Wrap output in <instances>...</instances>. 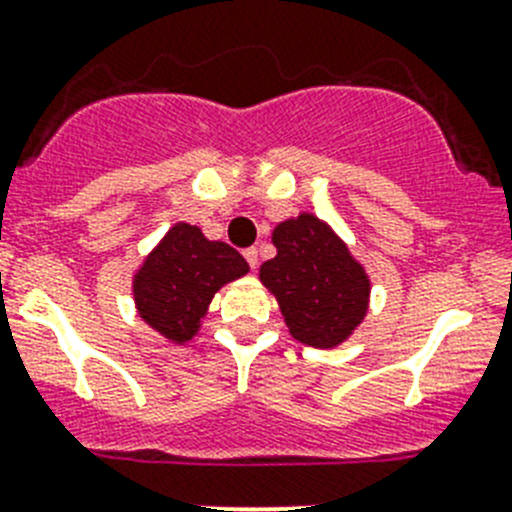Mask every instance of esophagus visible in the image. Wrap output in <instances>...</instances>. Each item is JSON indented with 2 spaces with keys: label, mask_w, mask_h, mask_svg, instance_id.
I'll use <instances>...</instances> for the list:
<instances>
[{
  "label": "esophagus",
  "mask_w": 512,
  "mask_h": 512,
  "mask_svg": "<svg viewBox=\"0 0 512 512\" xmlns=\"http://www.w3.org/2000/svg\"><path fill=\"white\" fill-rule=\"evenodd\" d=\"M245 260L252 270H257V247H247L245 250Z\"/></svg>",
  "instance_id": "34e87169"
}]
</instances>
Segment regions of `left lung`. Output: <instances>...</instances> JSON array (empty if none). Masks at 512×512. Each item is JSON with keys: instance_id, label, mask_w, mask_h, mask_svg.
Masks as SVG:
<instances>
[{"instance_id": "1", "label": "left lung", "mask_w": 512, "mask_h": 512, "mask_svg": "<svg viewBox=\"0 0 512 512\" xmlns=\"http://www.w3.org/2000/svg\"><path fill=\"white\" fill-rule=\"evenodd\" d=\"M278 255L260 267V280L278 298L290 333L313 348H333L364 321L369 278L348 247L313 214L278 224Z\"/></svg>"}]
</instances>
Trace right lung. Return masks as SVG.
<instances>
[{
    "label": "right lung",
    "instance_id": "1",
    "mask_svg": "<svg viewBox=\"0 0 512 512\" xmlns=\"http://www.w3.org/2000/svg\"><path fill=\"white\" fill-rule=\"evenodd\" d=\"M250 270L245 257L224 242H209L199 227L176 224L146 257L133 278L138 313L169 341L197 333L214 293Z\"/></svg>",
    "mask_w": 512,
    "mask_h": 512
}]
</instances>
